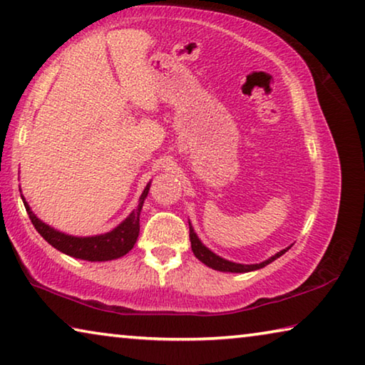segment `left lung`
I'll list each match as a JSON object with an SVG mask.
<instances>
[{"label": "left lung", "instance_id": "8db88e82", "mask_svg": "<svg viewBox=\"0 0 365 365\" xmlns=\"http://www.w3.org/2000/svg\"><path fill=\"white\" fill-rule=\"evenodd\" d=\"M189 238H190V248H192L194 256L197 257L200 262H204L207 267H212V269H215V271H220V272H237V274L257 271V269L271 264L272 261H276L277 257L282 256L285 251H289L290 246H292L290 245L285 250H280L279 253H276L271 257H267L266 261L259 262V264H240V262L228 261V259H225V257L215 255L210 248H207V246L202 243L200 238L197 237V233H195V230L190 222H189Z\"/></svg>", "mask_w": 365, "mask_h": 365}]
</instances>
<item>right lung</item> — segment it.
<instances>
[{"instance_id": "obj_1", "label": "right lung", "mask_w": 365, "mask_h": 365, "mask_svg": "<svg viewBox=\"0 0 365 365\" xmlns=\"http://www.w3.org/2000/svg\"><path fill=\"white\" fill-rule=\"evenodd\" d=\"M150 184L151 182L145 186L135 209H133L119 225L106 233L93 235V237H73V235L55 230L53 227L47 225L46 222H42L41 218L34 214L29 204L26 202L24 195H21V197L22 202H24V207L27 210V215L31 218L32 225L36 227L37 232L41 233V237L46 240L48 245H52L55 250L61 251V253L76 257V259L101 262L119 259V257L125 256L128 251L133 248V245L137 243L140 232V212H142L143 202L148 195Z\"/></svg>"}]
</instances>
